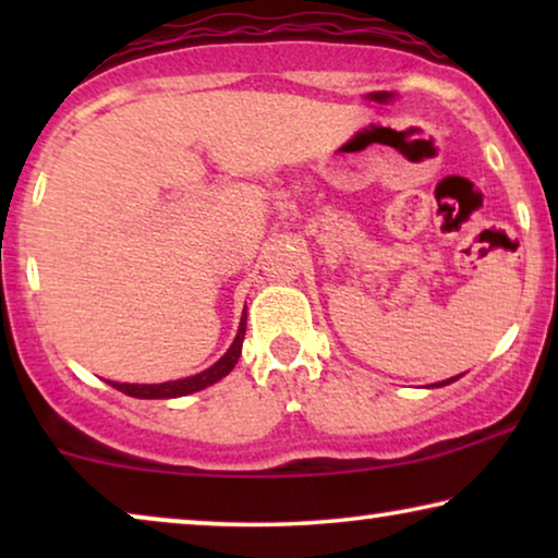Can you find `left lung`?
I'll list each match as a JSON object with an SVG mask.
<instances>
[{
    "mask_svg": "<svg viewBox=\"0 0 558 558\" xmlns=\"http://www.w3.org/2000/svg\"><path fill=\"white\" fill-rule=\"evenodd\" d=\"M457 378H460V376H454V378H447V380H439V384H434V388H441V386H449V384H454Z\"/></svg>",
    "mask_w": 558,
    "mask_h": 558,
    "instance_id": "8db88e82",
    "label": "left lung"
}]
</instances>
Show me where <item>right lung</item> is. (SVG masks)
<instances>
[{"label": "right lung", "instance_id": "1", "mask_svg": "<svg viewBox=\"0 0 558 558\" xmlns=\"http://www.w3.org/2000/svg\"><path fill=\"white\" fill-rule=\"evenodd\" d=\"M243 335H246V310H243L239 332H235V340L231 342V348H228L226 355L220 357V361L213 363L210 368H205L187 378L165 380V384H117V380H109V384L121 393L134 396V399H180V396L203 391V388L218 384L220 378H226L228 373L235 368V363H239V357H241Z\"/></svg>", "mask_w": 558, "mask_h": 558}]
</instances>
